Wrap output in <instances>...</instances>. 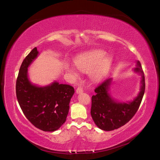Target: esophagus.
<instances>
[{"instance_id": "34e87169", "label": "esophagus", "mask_w": 160, "mask_h": 160, "mask_svg": "<svg viewBox=\"0 0 160 160\" xmlns=\"http://www.w3.org/2000/svg\"><path fill=\"white\" fill-rule=\"evenodd\" d=\"M76 93H81V92H83V88H82V87H78L77 88H76Z\"/></svg>"}]
</instances>
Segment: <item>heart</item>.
<instances>
[{
	"instance_id": "obj_1",
	"label": "heart",
	"mask_w": 160,
	"mask_h": 160,
	"mask_svg": "<svg viewBox=\"0 0 160 160\" xmlns=\"http://www.w3.org/2000/svg\"><path fill=\"white\" fill-rule=\"evenodd\" d=\"M104 55V52L100 50L88 52L76 57L74 63L80 71L89 72L91 79L98 80L105 76L112 65V58ZM66 69L75 77L78 76L75 67L67 65Z\"/></svg>"
}]
</instances>
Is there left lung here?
Masks as SVG:
<instances>
[{"label":"left lung","mask_w":160,"mask_h":160,"mask_svg":"<svg viewBox=\"0 0 160 160\" xmlns=\"http://www.w3.org/2000/svg\"><path fill=\"white\" fill-rule=\"evenodd\" d=\"M134 71L142 76V86L138 95L132 102L119 103L111 98L108 93L111 78L104 80L95 88L96 94L91 99V114L96 125L102 130L112 131L122 127L138 111L145 91L144 72L139 61H137Z\"/></svg>","instance_id":"obj_1"}]
</instances>
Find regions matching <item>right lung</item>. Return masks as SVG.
Here are the masks:
<instances>
[{
  "instance_id": "right-lung-1",
  "label": "right lung",
  "mask_w": 160,
  "mask_h": 160,
  "mask_svg": "<svg viewBox=\"0 0 160 160\" xmlns=\"http://www.w3.org/2000/svg\"><path fill=\"white\" fill-rule=\"evenodd\" d=\"M38 54L35 47L22 62L16 80V97L25 117L35 128L54 132L65 122L75 91L70 85L57 82L44 87L31 84L27 70Z\"/></svg>"
}]
</instances>
